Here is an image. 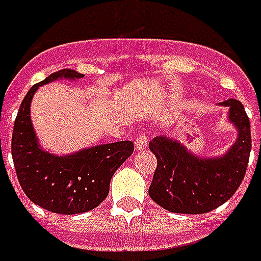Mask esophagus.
Instances as JSON below:
<instances>
[{
	"label": "esophagus",
	"mask_w": 261,
	"mask_h": 261,
	"mask_svg": "<svg viewBox=\"0 0 261 261\" xmlns=\"http://www.w3.org/2000/svg\"><path fill=\"white\" fill-rule=\"evenodd\" d=\"M148 146V138L145 135H139L135 139V148L138 151H142V149H146Z\"/></svg>",
	"instance_id": "34e87169"
}]
</instances>
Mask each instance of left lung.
Instances as JSON below:
<instances>
[{
  "instance_id": "8db88e82",
  "label": "left lung",
  "mask_w": 261,
  "mask_h": 261,
  "mask_svg": "<svg viewBox=\"0 0 261 261\" xmlns=\"http://www.w3.org/2000/svg\"><path fill=\"white\" fill-rule=\"evenodd\" d=\"M226 120L236 127L234 144L219 155H196L174 136L158 135L149 142L156 168L149 196L156 205L174 214H206L224 205L246 175L251 151L250 120L244 106L229 98Z\"/></svg>"
}]
</instances>
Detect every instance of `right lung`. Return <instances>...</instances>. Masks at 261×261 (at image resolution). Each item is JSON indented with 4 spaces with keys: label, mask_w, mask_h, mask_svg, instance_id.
<instances>
[{
    "label": "right lung",
    "mask_w": 261,
    "mask_h": 261,
    "mask_svg": "<svg viewBox=\"0 0 261 261\" xmlns=\"http://www.w3.org/2000/svg\"><path fill=\"white\" fill-rule=\"evenodd\" d=\"M83 76L72 69H61L33 86L14 122L11 154L20 186L33 203L54 214L75 215L97 207L109 195L115 171L134 152L130 141L88 146L61 155L42 146L30 116L33 95L39 87Z\"/></svg>",
    "instance_id": "right-lung-1"
}]
</instances>
